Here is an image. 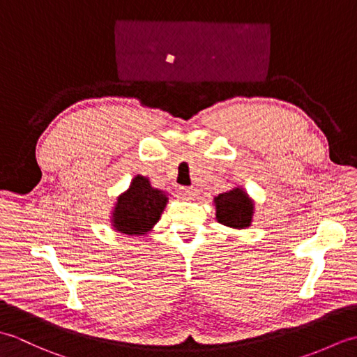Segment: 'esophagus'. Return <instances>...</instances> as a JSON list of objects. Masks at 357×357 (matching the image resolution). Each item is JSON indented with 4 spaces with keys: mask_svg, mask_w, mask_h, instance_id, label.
<instances>
[{
    "mask_svg": "<svg viewBox=\"0 0 357 357\" xmlns=\"http://www.w3.org/2000/svg\"><path fill=\"white\" fill-rule=\"evenodd\" d=\"M178 195L185 201H192V199L196 198L198 190H196V188H193V187H181L178 190Z\"/></svg>",
    "mask_w": 357,
    "mask_h": 357,
    "instance_id": "1",
    "label": "esophagus"
}]
</instances>
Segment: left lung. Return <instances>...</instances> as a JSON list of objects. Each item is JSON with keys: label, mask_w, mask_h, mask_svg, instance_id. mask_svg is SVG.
<instances>
[{"label": "left lung", "mask_w": 357, "mask_h": 357, "mask_svg": "<svg viewBox=\"0 0 357 357\" xmlns=\"http://www.w3.org/2000/svg\"><path fill=\"white\" fill-rule=\"evenodd\" d=\"M216 221L234 230L248 229L253 222L255 201L241 185L231 187L213 198Z\"/></svg>", "instance_id": "1"}]
</instances>
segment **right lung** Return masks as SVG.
Instances as JSON below:
<instances>
[{
    "label": "right lung",
    "mask_w": 357,
    "mask_h": 357,
    "mask_svg": "<svg viewBox=\"0 0 357 357\" xmlns=\"http://www.w3.org/2000/svg\"><path fill=\"white\" fill-rule=\"evenodd\" d=\"M169 202V193L153 187L149 176L136 174L126 192L113 204L110 213L112 229L128 236L149 234L161 218Z\"/></svg>",
    "instance_id": "right-lung-1"
}]
</instances>
